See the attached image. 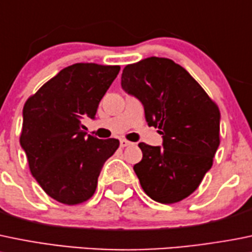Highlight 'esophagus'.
<instances>
[{"label":"esophagus","instance_id":"34e87169","mask_svg":"<svg viewBox=\"0 0 252 252\" xmlns=\"http://www.w3.org/2000/svg\"><path fill=\"white\" fill-rule=\"evenodd\" d=\"M130 141L126 140V139H121V146L122 148H126V146H129L130 145Z\"/></svg>","mask_w":252,"mask_h":252}]
</instances>
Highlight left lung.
<instances>
[{"label": "left lung", "mask_w": 252, "mask_h": 252, "mask_svg": "<svg viewBox=\"0 0 252 252\" xmlns=\"http://www.w3.org/2000/svg\"><path fill=\"white\" fill-rule=\"evenodd\" d=\"M122 87L143 103L149 126L162 134V148L139 144L134 165L141 188L154 201L172 204L201 185L220 144V112L216 102L181 65L166 58L126 65Z\"/></svg>", "instance_id": "obj_1"}]
</instances>
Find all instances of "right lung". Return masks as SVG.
<instances>
[{
    "label": "right lung",
    "instance_id": "1",
    "mask_svg": "<svg viewBox=\"0 0 252 252\" xmlns=\"http://www.w3.org/2000/svg\"><path fill=\"white\" fill-rule=\"evenodd\" d=\"M118 65L79 63L61 70L26 101L19 143L29 170L48 196L67 206L94 196L117 139L86 136L81 121L94 118Z\"/></svg>",
    "mask_w": 252,
    "mask_h": 252
}]
</instances>
